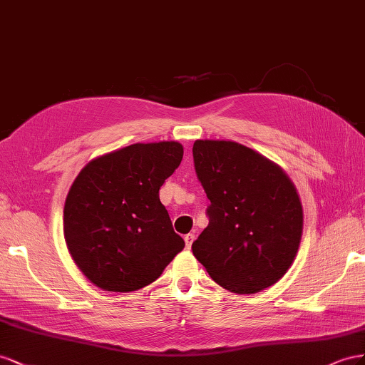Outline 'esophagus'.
I'll return each mask as SVG.
<instances>
[{"label": "esophagus", "instance_id": "obj_1", "mask_svg": "<svg viewBox=\"0 0 365 365\" xmlns=\"http://www.w3.org/2000/svg\"><path fill=\"white\" fill-rule=\"evenodd\" d=\"M194 238H195V235H194V234H186V235H185V245H186V247L190 249V247L192 246Z\"/></svg>", "mask_w": 365, "mask_h": 365}]
</instances>
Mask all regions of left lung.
I'll return each mask as SVG.
<instances>
[{"label":"left lung","instance_id":"obj_1","mask_svg":"<svg viewBox=\"0 0 365 365\" xmlns=\"http://www.w3.org/2000/svg\"><path fill=\"white\" fill-rule=\"evenodd\" d=\"M197 179L211 205L192 254L217 284L257 294L275 284L297 257L303 206L287 174L231 140H195Z\"/></svg>","mask_w":365,"mask_h":365}]
</instances>
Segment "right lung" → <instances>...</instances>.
<instances>
[{
  "label": "right lung",
  "instance_id": "add662e5",
  "mask_svg": "<svg viewBox=\"0 0 365 365\" xmlns=\"http://www.w3.org/2000/svg\"><path fill=\"white\" fill-rule=\"evenodd\" d=\"M182 158L179 142L134 143L78 174L66 199L64 237L93 284L108 292L142 289L185 247L159 199Z\"/></svg>",
  "mask_w": 365,
  "mask_h": 365
}]
</instances>
